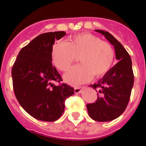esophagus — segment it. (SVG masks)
<instances>
[{
  "mask_svg": "<svg viewBox=\"0 0 146 146\" xmlns=\"http://www.w3.org/2000/svg\"><path fill=\"white\" fill-rule=\"evenodd\" d=\"M81 92H82V89H80V87H76L74 89V92L75 93H80Z\"/></svg>",
  "mask_w": 146,
  "mask_h": 146,
  "instance_id": "obj_1",
  "label": "esophagus"
}]
</instances>
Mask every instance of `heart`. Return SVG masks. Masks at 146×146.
I'll use <instances>...</instances> for the list:
<instances>
[{"label": "heart", "mask_w": 146, "mask_h": 146, "mask_svg": "<svg viewBox=\"0 0 146 146\" xmlns=\"http://www.w3.org/2000/svg\"><path fill=\"white\" fill-rule=\"evenodd\" d=\"M81 64L70 69L64 80L73 86L87 82L92 76L101 77L111 69L114 50L111 44L91 33L74 35L70 42H58L51 50L53 63L58 70L66 71L78 57Z\"/></svg>", "instance_id": "heart-1"}]
</instances>
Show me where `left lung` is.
I'll use <instances>...</instances> for the list:
<instances>
[{
	"instance_id": "left-lung-1",
	"label": "left lung",
	"mask_w": 146,
	"mask_h": 146,
	"mask_svg": "<svg viewBox=\"0 0 146 146\" xmlns=\"http://www.w3.org/2000/svg\"><path fill=\"white\" fill-rule=\"evenodd\" d=\"M108 40L114 48L116 59L119 60L104 76L89 86L96 90L98 98L86 105L89 115L98 122L113 120L120 117L129 103L134 76L132 60L122 44L108 32L96 29Z\"/></svg>"
}]
</instances>
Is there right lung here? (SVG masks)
Listing matches in <instances>:
<instances>
[{"mask_svg": "<svg viewBox=\"0 0 146 146\" xmlns=\"http://www.w3.org/2000/svg\"><path fill=\"white\" fill-rule=\"evenodd\" d=\"M66 35L64 31L41 34L20 50L12 68L15 96L25 111L35 119L53 122L59 119L65 100L74 89L63 83L52 65L51 50L55 40Z\"/></svg>", "mask_w": 146, "mask_h": 146, "instance_id": "1", "label": "right lung"}]
</instances>
